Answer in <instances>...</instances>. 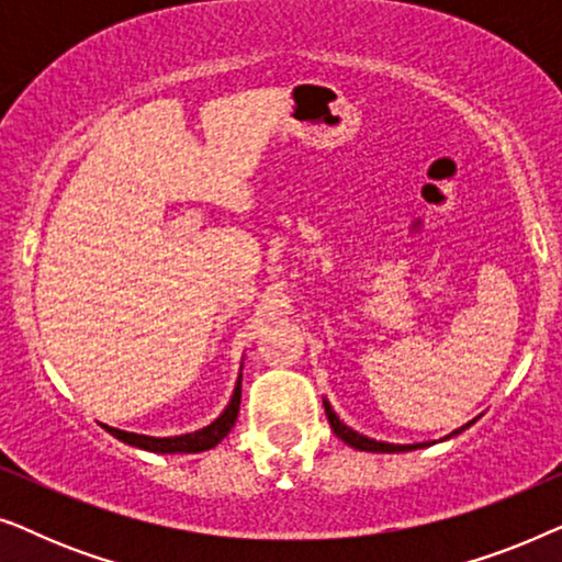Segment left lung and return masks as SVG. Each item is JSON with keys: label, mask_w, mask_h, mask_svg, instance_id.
I'll return each instance as SVG.
<instances>
[{"label": "left lung", "mask_w": 562, "mask_h": 562, "mask_svg": "<svg viewBox=\"0 0 562 562\" xmlns=\"http://www.w3.org/2000/svg\"><path fill=\"white\" fill-rule=\"evenodd\" d=\"M325 414H327V422H329V427H333V432L340 437V440L345 442V445H350V448H356V450H366V452H406V450H417V448H425V445H391V442H379V440H371V437H366V435H358L356 429H350V427H345L342 422H340V417H337V414L333 412V406H329L327 402H325ZM468 427V425H465ZM465 427H460V429H456V432L452 435H458V432H463Z\"/></svg>", "instance_id": "obj_1"}]
</instances>
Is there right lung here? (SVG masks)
Here are the masks:
<instances>
[{"instance_id":"right-lung-1","label":"right lung","mask_w":562,"mask_h":562,"mask_svg":"<svg viewBox=\"0 0 562 562\" xmlns=\"http://www.w3.org/2000/svg\"><path fill=\"white\" fill-rule=\"evenodd\" d=\"M237 412H240V381H237L235 394L229 398L227 409L220 414L212 425H206L204 429H196L191 435H179V437H148V435H135V432H125V429H114L102 425L106 432L117 437V440L133 445V448L140 450H150V452H202L210 450L217 445L220 440H225L229 429H233Z\"/></svg>"}]
</instances>
